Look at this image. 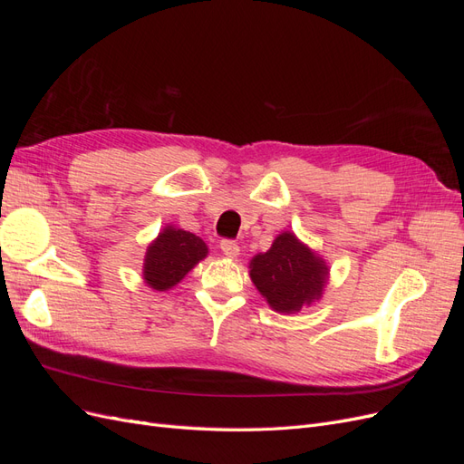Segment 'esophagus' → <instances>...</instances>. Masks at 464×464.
<instances>
[{"instance_id": "esophagus-1", "label": "esophagus", "mask_w": 464, "mask_h": 464, "mask_svg": "<svg viewBox=\"0 0 464 464\" xmlns=\"http://www.w3.org/2000/svg\"><path fill=\"white\" fill-rule=\"evenodd\" d=\"M220 249H222L224 256L232 257V259L240 256V247H237V244L232 242V240H222V242H220Z\"/></svg>"}]
</instances>
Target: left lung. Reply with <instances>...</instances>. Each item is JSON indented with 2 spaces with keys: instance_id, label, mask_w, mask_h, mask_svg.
I'll use <instances>...</instances> for the list:
<instances>
[{
  "instance_id": "left-lung-1",
  "label": "left lung",
  "mask_w": 464,
  "mask_h": 464,
  "mask_svg": "<svg viewBox=\"0 0 464 464\" xmlns=\"http://www.w3.org/2000/svg\"><path fill=\"white\" fill-rule=\"evenodd\" d=\"M329 266L292 232L275 237L269 251L249 263L256 288L278 314H296L321 298Z\"/></svg>"
}]
</instances>
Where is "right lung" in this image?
<instances>
[{"label":"right lung","mask_w":464,"mask_h":464,"mask_svg":"<svg viewBox=\"0 0 464 464\" xmlns=\"http://www.w3.org/2000/svg\"><path fill=\"white\" fill-rule=\"evenodd\" d=\"M207 254V244L199 236L166 227L147 249L143 266L145 283L159 292L172 288L195 265L205 259Z\"/></svg>","instance_id":"obj_1"}]
</instances>
